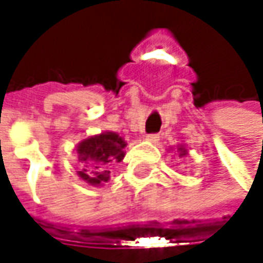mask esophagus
I'll use <instances>...</instances> for the list:
<instances>
[{
	"mask_svg": "<svg viewBox=\"0 0 263 263\" xmlns=\"http://www.w3.org/2000/svg\"><path fill=\"white\" fill-rule=\"evenodd\" d=\"M158 134H151V135H146V141H149V143H157L158 141Z\"/></svg>",
	"mask_w": 263,
	"mask_h": 263,
	"instance_id": "34e87169",
	"label": "esophagus"
}]
</instances>
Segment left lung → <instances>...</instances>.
<instances>
[{
  "label": "left lung",
  "instance_id": "1",
  "mask_svg": "<svg viewBox=\"0 0 263 263\" xmlns=\"http://www.w3.org/2000/svg\"><path fill=\"white\" fill-rule=\"evenodd\" d=\"M171 151V149H169ZM175 152L180 155V157H185L187 154H189V151H187V147L184 146V144H180V146H177V149H175Z\"/></svg>",
  "mask_w": 263,
  "mask_h": 263
}]
</instances>
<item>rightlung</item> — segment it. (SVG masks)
<instances>
[{"label": "right lung", "instance_id": "obj_1", "mask_svg": "<svg viewBox=\"0 0 263 263\" xmlns=\"http://www.w3.org/2000/svg\"><path fill=\"white\" fill-rule=\"evenodd\" d=\"M126 141L117 132L105 131L83 138L76 146V154L82 164L79 178L89 185L99 187L109 181L111 166L125 158Z\"/></svg>", "mask_w": 263, "mask_h": 263}]
</instances>
